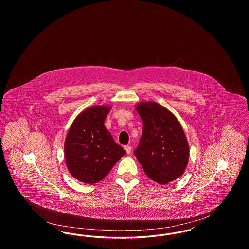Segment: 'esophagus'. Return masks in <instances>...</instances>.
Listing matches in <instances>:
<instances>
[{
  "instance_id": "esophagus-1",
  "label": "esophagus",
  "mask_w": 249,
  "mask_h": 249,
  "mask_svg": "<svg viewBox=\"0 0 249 249\" xmlns=\"http://www.w3.org/2000/svg\"><path fill=\"white\" fill-rule=\"evenodd\" d=\"M124 149L126 150L127 154H130V151H131V146H130V145H125V146H124Z\"/></svg>"
}]
</instances>
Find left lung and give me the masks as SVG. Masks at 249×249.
I'll return each instance as SVG.
<instances>
[{"instance_id": "8db88e82", "label": "left lung", "mask_w": 249, "mask_h": 249, "mask_svg": "<svg viewBox=\"0 0 249 249\" xmlns=\"http://www.w3.org/2000/svg\"><path fill=\"white\" fill-rule=\"evenodd\" d=\"M135 109L143 126L134 154L145 175L161 185L180 178L189 162L190 146L178 119L155 102H141Z\"/></svg>"}]
</instances>
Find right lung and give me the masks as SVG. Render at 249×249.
I'll return each mask as SVG.
<instances>
[{"instance_id": "right-lung-1", "label": "right lung", "mask_w": 249, "mask_h": 249, "mask_svg": "<svg viewBox=\"0 0 249 249\" xmlns=\"http://www.w3.org/2000/svg\"><path fill=\"white\" fill-rule=\"evenodd\" d=\"M109 106H94L81 112L68 130L64 158L71 176L86 184L107 177L126 151L114 141L105 127Z\"/></svg>"}]
</instances>
